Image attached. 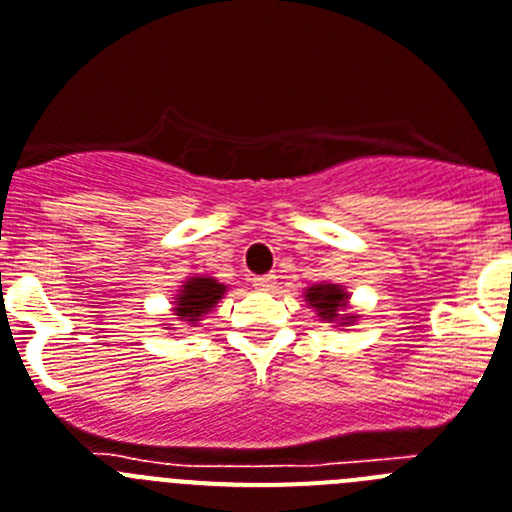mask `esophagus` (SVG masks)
Listing matches in <instances>:
<instances>
[{
  "mask_svg": "<svg viewBox=\"0 0 512 512\" xmlns=\"http://www.w3.org/2000/svg\"><path fill=\"white\" fill-rule=\"evenodd\" d=\"M273 283H275V275H255V278H252V286L255 288H260V291H270V288H273Z\"/></svg>",
  "mask_w": 512,
  "mask_h": 512,
  "instance_id": "34e87169",
  "label": "esophagus"
}]
</instances>
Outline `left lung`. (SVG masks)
Listing matches in <instances>:
<instances>
[{
  "label": "left lung",
  "instance_id": "1",
  "mask_svg": "<svg viewBox=\"0 0 512 512\" xmlns=\"http://www.w3.org/2000/svg\"><path fill=\"white\" fill-rule=\"evenodd\" d=\"M345 299H348V296L342 293V288L330 286V283H324V286H311L309 291H306V301L319 311V317L322 319H335L337 311L345 306ZM345 319L350 322L353 317Z\"/></svg>",
  "mask_w": 512,
  "mask_h": 512
}]
</instances>
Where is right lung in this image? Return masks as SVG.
Wrapping results in <instances>:
<instances>
[{"instance_id": "right-lung-1", "label": "right lung", "mask_w": 512, "mask_h": 512, "mask_svg": "<svg viewBox=\"0 0 512 512\" xmlns=\"http://www.w3.org/2000/svg\"><path fill=\"white\" fill-rule=\"evenodd\" d=\"M224 291L226 286L216 283L213 278H190L175 301L177 319H185L190 324L198 322L206 311H211V306H216Z\"/></svg>"}]
</instances>
